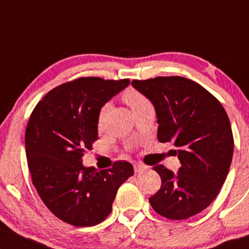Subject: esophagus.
Returning <instances> with one entry per match:
<instances>
[{
  "label": "esophagus",
  "mask_w": 249,
  "mask_h": 249,
  "mask_svg": "<svg viewBox=\"0 0 249 249\" xmlns=\"http://www.w3.org/2000/svg\"><path fill=\"white\" fill-rule=\"evenodd\" d=\"M147 168H148V167L146 166V164L142 163V162L134 163V172H136V173H140V172H142V170H146Z\"/></svg>",
  "instance_id": "1"
}]
</instances>
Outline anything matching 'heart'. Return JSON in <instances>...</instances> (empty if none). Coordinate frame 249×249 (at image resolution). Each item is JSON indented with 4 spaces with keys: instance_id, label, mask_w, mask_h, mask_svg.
I'll list each match as a JSON object with an SVG mask.
<instances>
[{
    "instance_id": "obj_1",
    "label": "heart",
    "mask_w": 249,
    "mask_h": 249,
    "mask_svg": "<svg viewBox=\"0 0 249 249\" xmlns=\"http://www.w3.org/2000/svg\"><path fill=\"white\" fill-rule=\"evenodd\" d=\"M123 98H124V101L131 107V109L132 110H137L139 109V107L151 104V102L148 101V98L146 97L142 92H140L139 90H137V89H133V88H128L127 90H125L124 94H123ZM107 110V104L102 107L100 115H98V125H100V126L104 121Z\"/></svg>"
}]
</instances>
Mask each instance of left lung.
Returning <instances> with one entry per match:
<instances>
[{"label": "left lung", "mask_w": 249, "mask_h": 249, "mask_svg": "<svg viewBox=\"0 0 249 249\" xmlns=\"http://www.w3.org/2000/svg\"><path fill=\"white\" fill-rule=\"evenodd\" d=\"M132 86L153 103L159 142H173L181 162L176 174L154 167L161 187L149 203L168 219L193 217L211 204L229 174L234 147L229 116L211 92L185 77L133 80Z\"/></svg>", "instance_id": "left-lung-1"}]
</instances>
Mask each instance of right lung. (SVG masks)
Instances as JSON below:
<instances>
[{
    "instance_id": "obj_1",
    "label": "right lung",
    "mask_w": 249,
    "mask_h": 249,
    "mask_svg": "<svg viewBox=\"0 0 249 249\" xmlns=\"http://www.w3.org/2000/svg\"><path fill=\"white\" fill-rule=\"evenodd\" d=\"M130 80L79 77L44 96L30 116L25 149L32 183L55 217L77 227L94 226L112 210L117 190L133 175L132 164L85 167L82 157L97 140L98 115Z\"/></svg>"
}]
</instances>
